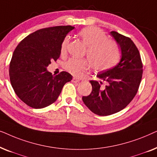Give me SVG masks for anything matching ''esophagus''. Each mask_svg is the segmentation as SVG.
<instances>
[{"mask_svg":"<svg viewBox=\"0 0 157 157\" xmlns=\"http://www.w3.org/2000/svg\"><path fill=\"white\" fill-rule=\"evenodd\" d=\"M72 81L74 83H77V82H79V81H80V80H79L78 78H73V79H72Z\"/></svg>","mask_w":157,"mask_h":157,"instance_id":"34e87169","label":"esophagus"}]
</instances>
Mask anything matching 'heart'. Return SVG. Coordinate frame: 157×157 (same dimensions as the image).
<instances>
[{
	"label": "heart",
	"instance_id": "1",
	"mask_svg": "<svg viewBox=\"0 0 157 157\" xmlns=\"http://www.w3.org/2000/svg\"><path fill=\"white\" fill-rule=\"evenodd\" d=\"M78 36L87 47L86 54L91 67L96 71L110 68L117 63L119 57V49L112 40H107L106 36L96 27H86L78 32ZM69 37L64 38L61 52L65 53ZM66 70L75 76H80L89 67L86 60L70 59L64 65Z\"/></svg>",
	"mask_w": 157,
	"mask_h": 157
}]
</instances>
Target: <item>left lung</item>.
<instances>
[{
    "mask_svg": "<svg viewBox=\"0 0 157 157\" xmlns=\"http://www.w3.org/2000/svg\"><path fill=\"white\" fill-rule=\"evenodd\" d=\"M119 45L121 57L114 67L101 74L98 78L106 82L91 81L92 91L83 96L84 104L95 114L109 116L124 109L136 96L143 73L139 51L132 39L116 31L110 32Z\"/></svg>",
    "mask_w": 157,
    "mask_h": 157,
    "instance_id": "left-lung-1",
    "label": "left lung"
}]
</instances>
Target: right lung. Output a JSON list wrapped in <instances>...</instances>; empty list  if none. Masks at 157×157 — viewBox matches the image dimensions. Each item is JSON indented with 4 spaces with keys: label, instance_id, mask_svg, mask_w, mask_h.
Instances as JSON below:
<instances>
[{
    "label": "right lung",
    "instance_id": "1",
    "mask_svg": "<svg viewBox=\"0 0 157 157\" xmlns=\"http://www.w3.org/2000/svg\"><path fill=\"white\" fill-rule=\"evenodd\" d=\"M74 29L71 25L40 29L26 36L15 49L9 67L11 86L20 99L33 109L54 103L66 83L71 81L69 73L53 76L47 70L51 60L61 55L64 38Z\"/></svg>",
    "mask_w": 157,
    "mask_h": 157
}]
</instances>
